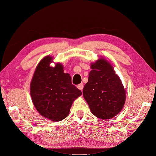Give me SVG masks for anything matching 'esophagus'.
<instances>
[{
  "label": "esophagus",
  "instance_id": "obj_1",
  "mask_svg": "<svg viewBox=\"0 0 156 156\" xmlns=\"http://www.w3.org/2000/svg\"><path fill=\"white\" fill-rule=\"evenodd\" d=\"M77 88L80 90H83V83H80L79 84V85L77 86Z\"/></svg>",
  "mask_w": 156,
  "mask_h": 156
}]
</instances>
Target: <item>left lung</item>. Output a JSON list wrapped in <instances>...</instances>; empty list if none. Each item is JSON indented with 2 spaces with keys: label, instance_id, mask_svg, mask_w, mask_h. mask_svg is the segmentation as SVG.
Wrapping results in <instances>:
<instances>
[{
  "label": "left lung",
  "instance_id": "8db88e82",
  "mask_svg": "<svg viewBox=\"0 0 156 156\" xmlns=\"http://www.w3.org/2000/svg\"><path fill=\"white\" fill-rule=\"evenodd\" d=\"M88 81L83 87L84 99L94 116L110 119L121 111L125 101V90L112 66L104 59L91 65Z\"/></svg>",
  "mask_w": 156,
  "mask_h": 156
}]
</instances>
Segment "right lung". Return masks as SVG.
I'll list each match as a JSON object with an SVG mask.
<instances>
[{"instance_id": "1", "label": "right lung", "mask_w": 156, "mask_h": 156, "mask_svg": "<svg viewBox=\"0 0 156 156\" xmlns=\"http://www.w3.org/2000/svg\"><path fill=\"white\" fill-rule=\"evenodd\" d=\"M52 57L41 60L33 76L30 91L34 105L41 115L53 121L64 119L72 103L82 92L72 84L62 65L50 66Z\"/></svg>"}]
</instances>
